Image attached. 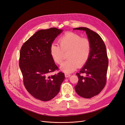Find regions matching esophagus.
Instances as JSON below:
<instances>
[{"mask_svg": "<svg viewBox=\"0 0 125 125\" xmlns=\"http://www.w3.org/2000/svg\"><path fill=\"white\" fill-rule=\"evenodd\" d=\"M65 77H66V78H68V77H69L70 76V75H71V74H69V73H66L65 74Z\"/></svg>", "mask_w": 125, "mask_h": 125, "instance_id": "1", "label": "esophagus"}]
</instances>
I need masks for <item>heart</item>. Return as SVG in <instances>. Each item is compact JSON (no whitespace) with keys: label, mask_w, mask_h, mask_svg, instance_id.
<instances>
[{"label":"heart","mask_w":125,"mask_h":125,"mask_svg":"<svg viewBox=\"0 0 125 125\" xmlns=\"http://www.w3.org/2000/svg\"><path fill=\"white\" fill-rule=\"evenodd\" d=\"M58 45L52 43L50 46V54L52 60L57 65H61L67 54L68 59L60 67L66 73H71L79 67H82L89 59L92 50L91 43L87 38L73 32L65 34L59 39Z\"/></svg>","instance_id":"1"}]
</instances>
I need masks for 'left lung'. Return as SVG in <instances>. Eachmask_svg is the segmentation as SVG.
<instances>
[{"label":"left lung","mask_w":125,"mask_h":125,"mask_svg":"<svg viewBox=\"0 0 125 125\" xmlns=\"http://www.w3.org/2000/svg\"><path fill=\"white\" fill-rule=\"evenodd\" d=\"M73 30L85 31L91 43L92 50L89 59L79 73H77L79 81L74 87L79 95L90 99L99 94L106 83L108 65L106 48L101 37L92 30L84 27ZM83 73L86 74L85 76L82 75Z\"/></svg>","instance_id":"1"}]
</instances>
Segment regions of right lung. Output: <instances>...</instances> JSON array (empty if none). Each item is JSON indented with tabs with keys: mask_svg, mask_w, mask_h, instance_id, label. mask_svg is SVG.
I'll list each match as a JSON object with an SVG mask.
<instances>
[{
	"mask_svg": "<svg viewBox=\"0 0 125 125\" xmlns=\"http://www.w3.org/2000/svg\"><path fill=\"white\" fill-rule=\"evenodd\" d=\"M62 31L56 28L39 30L20 50L19 67L24 86L30 94L41 101L53 99L65 79L62 72L50 75L59 69L50 54V46Z\"/></svg>",
	"mask_w": 125,
	"mask_h": 125,
	"instance_id": "right-lung-1",
	"label": "right lung"
}]
</instances>
